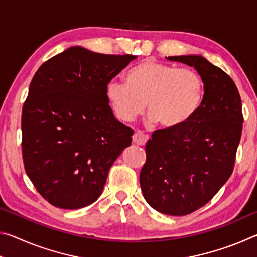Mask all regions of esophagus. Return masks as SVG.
I'll list each match as a JSON object with an SVG mask.
<instances>
[{"instance_id":"esophagus-1","label":"esophagus","mask_w":257,"mask_h":257,"mask_svg":"<svg viewBox=\"0 0 257 257\" xmlns=\"http://www.w3.org/2000/svg\"><path fill=\"white\" fill-rule=\"evenodd\" d=\"M147 141H149V136H147V135H145V134H143L142 132H139V130L134 134L133 142L135 143V144L145 145Z\"/></svg>"}]
</instances>
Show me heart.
<instances>
[{"mask_svg":"<svg viewBox=\"0 0 257 257\" xmlns=\"http://www.w3.org/2000/svg\"><path fill=\"white\" fill-rule=\"evenodd\" d=\"M106 95L114 114L133 122L146 108L165 128H178L193 118L201 106L204 81L197 71L145 60L130 69L125 84L107 85Z\"/></svg>","mask_w":257,"mask_h":257,"instance_id":"b5f03b06","label":"heart"}]
</instances>
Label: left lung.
I'll list each match as a JSON object with an SVG mask.
<instances>
[{"mask_svg":"<svg viewBox=\"0 0 257 257\" xmlns=\"http://www.w3.org/2000/svg\"><path fill=\"white\" fill-rule=\"evenodd\" d=\"M168 60L196 69L204 81L203 101L184 125L152 134L139 182L154 210L181 216L210 202L231 176L243 116L237 86L222 69L199 55Z\"/></svg>","mask_w":257,"mask_h":257,"instance_id":"obj_1","label":"left lung"}]
</instances>
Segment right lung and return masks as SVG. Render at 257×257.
Returning <instances> with one entry per match:
<instances>
[{
    "instance_id": "add662e5",
    "label": "right lung",
    "mask_w": 257,
    "mask_h": 257,
    "mask_svg": "<svg viewBox=\"0 0 257 257\" xmlns=\"http://www.w3.org/2000/svg\"><path fill=\"white\" fill-rule=\"evenodd\" d=\"M136 56L73 46L45 61L23 106L25 170L45 201L77 210L101 196L134 130L114 118L107 84Z\"/></svg>"
}]
</instances>
